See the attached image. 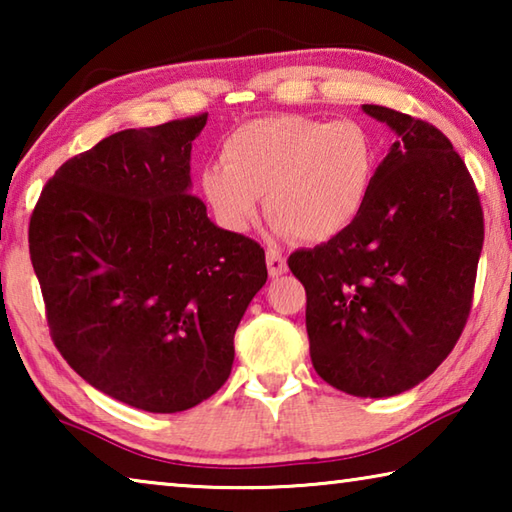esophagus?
I'll return each mask as SVG.
<instances>
[{
	"mask_svg": "<svg viewBox=\"0 0 512 512\" xmlns=\"http://www.w3.org/2000/svg\"><path fill=\"white\" fill-rule=\"evenodd\" d=\"M266 264H268V273H271L273 277L287 273V259H284L280 250L268 248L266 250Z\"/></svg>",
	"mask_w": 512,
	"mask_h": 512,
	"instance_id": "1",
	"label": "esophagus"
}]
</instances>
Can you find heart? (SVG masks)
I'll return each instance as SVG.
<instances>
[{
	"instance_id": "heart-1",
	"label": "heart",
	"mask_w": 512,
	"mask_h": 512,
	"mask_svg": "<svg viewBox=\"0 0 512 512\" xmlns=\"http://www.w3.org/2000/svg\"><path fill=\"white\" fill-rule=\"evenodd\" d=\"M203 171L207 203L244 232L264 196L266 216L298 241H327L357 219L377 171V140L359 119L277 115L239 126Z\"/></svg>"
}]
</instances>
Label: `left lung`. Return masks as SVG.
Returning <instances> with one entry per match:
<instances>
[{
    "mask_svg": "<svg viewBox=\"0 0 512 512\" xmlns=\"http://www.w3.org/2000/svg\"><path fill=\"white\" fill-rule=\"evenodd\" d=\"M397 133L357 219L291 253L307 291L311 363L329 386L391 397L427 379L461 339L483 246L479 192L424 119L363 106Z\"/></svg>",
    "mask_w": 512,
    "mask_h": 512,
    "instance_id": "obj_1",
    "label": "left lung"
}]
</instances>
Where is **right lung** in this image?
Returning <instances> with one entry per match:
<instances>
[{
    "label": "right lung",
    "mask_w": 512,
    "mask_h": 512,
    "mask_svg": "<svg viewBox=\"0 0 512 512\" xmlns=\"http://www.w3.org/2000/svg\"><path fill=\"white\" fill-rule=\"evenodd\" d=\"M203 115L128 128L69 158L29 221L51 341L115 400L178 413L225 384L235 332L266 282L264 248L189 194Z\"/></svg>",
    "instance_id": "add662e5"
}]
</instances>
